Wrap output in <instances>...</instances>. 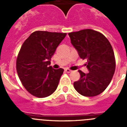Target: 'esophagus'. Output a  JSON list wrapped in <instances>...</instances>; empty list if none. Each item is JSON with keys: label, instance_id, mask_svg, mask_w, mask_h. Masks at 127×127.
I'll return each mask as SVG.
<instances>
[{"label": "esophagus", "instance_id": "1", "mask_svg": "<svg viewBox=\"0 0 127 127\" xmlns=\"http://www.w3.org/2000/svg\"><path fill=\"white\" fill-rule=\"evenodd\" d=\"M65 71L66 72H67V73H70V72H72V70H70V69H65Z\"/></svg>", "mask_w": 127, "mask_h": 127}]
</instances>
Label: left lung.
I'll list each match as a JSON object with an SVG mask.
<instances>
[{
  "instance_id": "obj_1",
  "label": "left lung",
  "mask_w": 127,
  "mask_h": 127,
  "mask_svg": "<svg viewBox=\"0 0 127 127\" xmlns=\"http://www.w3.org/2000/svg\"><path fill=\"white\" fill-rule=\"evenodd\" d=\"M71 44L79 57L86 59L88 74L78 70L80 79L74 83L75 90L85 97L102 93L111 81L116 68L114 51L108 39L102 33L85 29L69 33Z\"/></svg>"
}]
</instances>
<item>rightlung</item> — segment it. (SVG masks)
Segmentation results:
<instances>
[{
  "mask_svg": "<svg viewBox=\"0 0 127 127\" xmlns=\"http://www.w3.org/2000/svg\"><path fill=\"white\" fill-rule=\"evenodd\" d=\"M66 33L35 31L21 47L16 70L22 85L31 95L44 98L57 90L64 69H54L51 58Z\"/></svg>",
  "mask_w": 127,
  "mask_h": 127,
  "instance_id": "right-lung-1",
  "label": "right lung"
}]
</instances>
